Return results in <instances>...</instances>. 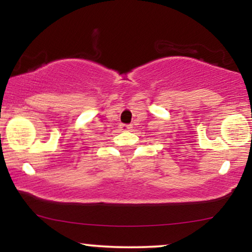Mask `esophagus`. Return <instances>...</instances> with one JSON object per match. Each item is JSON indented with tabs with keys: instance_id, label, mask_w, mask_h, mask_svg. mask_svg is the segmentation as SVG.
<instances>
[{
	"instance_id": "1",
	"label": "esophagus",
	"mask_w": 252,
	"mask_h": 252,
	"mask_svg": "<svg viewBox=\"0 0 252 252\" xmlns=\"http://www.w3.org/2000/svg\"><path fill=\"white\" fill-rule=\"evenodd\" d=\"M121 128H122V130H132V126L131 124H122Z\"/></svg>"
}]
</instances>
